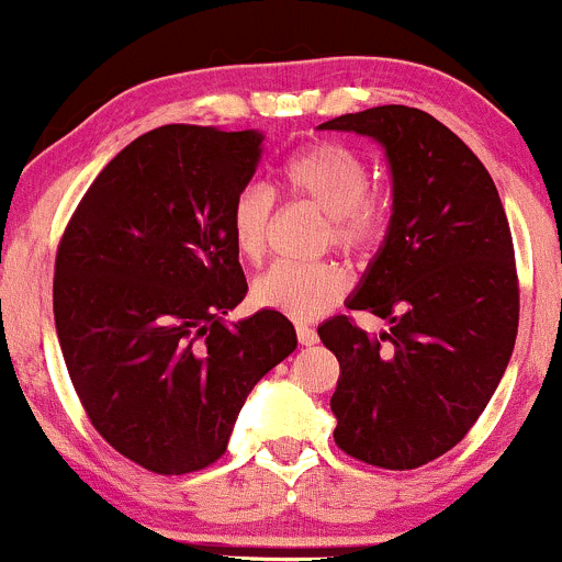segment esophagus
Segmentation results:
<instances>
[{
    "mask_svg": "<svg viewBox=\"0 0 562 562\" xmlns=\"http://www.w3.org/2000/svg\"><path fill=\"white\" fill-rule=\"evenodd\" d=\"M294 330H297V341L303 344V347H314V344L319 341V336H316L314 327H308V325H297V327H294Z\"/></svg>",
    "mask_w": 562,
    "mask_h": 562,
    "instance_id": "obj_1",
    "label": "esophagus"
}]
</instances>
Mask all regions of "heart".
Instances as JSON below:
<instances>
[{"mask_svg": "<svg viewBox=\"0 0 562 562\" xmlns=\"http://www.w3.org/2000/svg\"><path fill=\"white\" fill-rule=\"evenodd\" d=\"M283 191L327 215L325 240L347 257H369L387 232V207L369 191L371 171L355 149L314 142L294 149L279 169ZM273 193L246 186L229 207V235L246 262H262L273 226ZM254 303L308 322L330 311L347 292V273L336 262H276L254 281Z\"/></svg>", "mask_w": 562, "mask_h": 562, "instance_id": "b5f03b06", "label": "heart"}]
</instances>
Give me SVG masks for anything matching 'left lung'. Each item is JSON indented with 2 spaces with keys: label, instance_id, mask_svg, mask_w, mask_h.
<instances>
[{
  "label": "left lung",
  "instance_id": "left-lung-1",
  "mask_svg": "<svg viewBox=\"0 0 562 562\" xmlns=\"http://www.w3.org/2000/svg\"><path fill=\"white\" fill-rule=\"evenodd\" d=\"M319 127L380 142L393 177L387 235L347 300L391 330L369 336L344 314L319 327L341 366L333 437L360 462L415 470L464 440L514 352L508 218L486 166L426 111L376 105Z\"/></svg>",
  "mask_w": 562,
  "mask_h": 562
}]
</instances>
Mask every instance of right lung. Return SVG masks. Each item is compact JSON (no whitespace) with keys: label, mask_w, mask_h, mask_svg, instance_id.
<instances>
[{"label":"right lung","mask_w":562,"mask_h":562,"mask_svg":"<svg viewBox=\"0 0 562 562\" xmlns=\"http://www.w3.org/2000/svg\"><path fill=\"white\" fill-rule=\"evenodd\" d=\"M259 131L164 125L94 177L54 265V322L98 435L158 475L218 462L248 393L297 347L279 311L226 325L246 297L232 199Z\"/></svg>","instance_id":"add662e5"}]
</instances>
